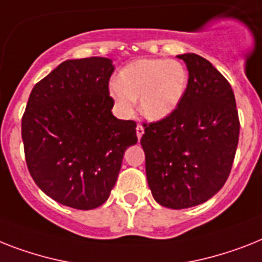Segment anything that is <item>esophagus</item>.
<instances>
[{
    "mask_svg": "<svg viewBox=\"0 0 262 262\" xmlns=\"http://www.w3.org/2000/svg\"><path fill=\"white\" fill-rule=\"evenodd\" d=\"M136 133H137V138L140 140V138L142 137V135H144V127H142L141 125H137V127H136Z\"/></svg>",
    "mask_w": 262,
    "mask_h": 262,
    "instance_id": "34e87169",
    "label": "esophagus"
}]
</instances>
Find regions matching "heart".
I'll return each mask as SVG.
<instances>
[{"label": "heart", "instance_id": "b5f03b06", "mask_svg": "<svg viewBox=\"0 0 262 262\" xmlns=\"http://www.w3.org/2000/svg\"><path fill=\"white\" fill-rule=\"evenodd\" d=\"M188 72L178 60L138 59L120 72L110 84V95L125 114L140 99V113L149 121H161L178 109L186 94Z\"/></svg>", "mask_w": 262, "mask_h": 262}]
</instances>
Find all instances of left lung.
<instances>
[{
  "label": "left lung",
  "instance_id": "1",
  "mask_svg": "<svg viewBox=\"0 0 262 262\" xmlns=\"http://www.w3.org/2000/svg\"><path fill=\"white\" fill-rule=\"evenodd\" d=\"M188 70L186 94L171 116L145 125L141 146L155 201L173 210L201 205L226 183L239 137L234 93L205 57L178 55Z\"/></svg>",
  "mask_w": 262,
  "mask_h": 262
}]
</instances>
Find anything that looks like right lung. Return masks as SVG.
<instances>
[{
    "instance_id": "add662e5",
    "label": "right lung",
    "mask_w": 262,
    "mask_h": 262,
    "mask_svg": "<svg viewBox=\"0 0 262 262\" xmlns=\"http://www.w3.org/2000/svg\"><path fill=\"white\" fill-rule=\"evenodd\" d=\"M113 71L107 57L66 60L29 95L21 121L28 169L60 205L78 210L103 205L125 150L137 142L135 121L113 116Z\"/></svg>"
}]
</instances>
